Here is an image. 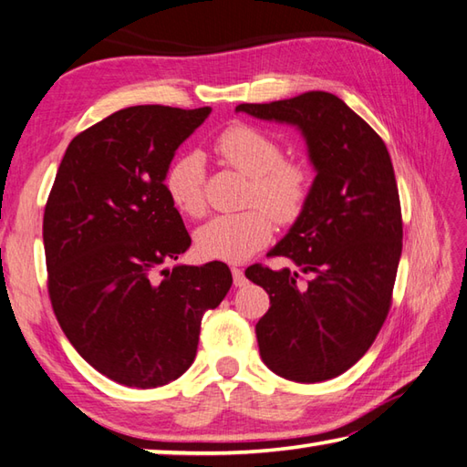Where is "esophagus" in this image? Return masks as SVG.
Segmentation results:
<instances>
[{
  "instance_id": "1",
  "label": "esophagus",
  "mask_w": 467,
  "mask_h": 467,
  "mask_svg": "<svg viewBox=\"0 0 467 467\" xmlns=\"http://www.w3.org/2000/svg\"><path fill=\"white\" fill-rule=\"evenodd\" d=\"M232 275H234V284H235V286H244V284H245V275H244V270H242V268H235V265H232Z\"/></svg>"
}]
</instances>
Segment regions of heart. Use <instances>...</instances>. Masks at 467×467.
<instances>
[{"label": "heart", "mask_w": 467, "mask_h": 467, "mask_svg": "<svg viewBox=\"0 0 467 467\" xmlns=\"http://www.w3.org/2000/svg\"><path fill=\"white\" fill-rule=\"evenodd\" d=\"M217 153L237 173L250 179L245 193L247 212L217 215L195 234L197 252L203 258L242 262L272 240L274 220H296L310 193V171L304 163L282 159L280 142L265 132L235 125L215 142ZM171 202L181 213H205V161L199 153L181 155L165 175Z\"/></svg>", "instance_id": "b5f03b06"}]
</instances>
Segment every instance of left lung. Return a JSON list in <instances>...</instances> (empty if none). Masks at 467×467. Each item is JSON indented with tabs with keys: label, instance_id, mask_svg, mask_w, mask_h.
<instances>
[{
	"label": "left lung",
	"instance_id": "1",
	"mask_svg": "<svg viewBox=\"0 0 467 467\" xmlns=\"http://www.w3.org/2000/svg\"><path fill=\"white\" fill-rule=\"evenodd\" d=\"M235 110L296 127L317 171L296 222L268 252L296 270L255 264L245 275L270 294L255 325L265 367L296 383H320L367 353L391 306L403 247L391 157L383 139L330 92Z\"/></svg>",
	"mask_w": 467,
	"mask_h": 467
}]
</instances>
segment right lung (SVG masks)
<instances>
[{
	"mask_svg": "<svg viewBox=\"0 0 467 467\" xmlns=\"http://www.w3.org/2000/svg\"><path fill=\"white\" fill-rule=\"evenodd\" d=\"M209 112L140 104L110 114L72 139L47 197L54 314L80 357L120 385L183 375L203 314L232 288L223 262L165 268L192 245L165 175Z\"/></svg>",
	"mask_w": 467,
	"mask_h": 467,
	"instance_id": "right-lung-1",
	"label": "right lung"
}]
</instances>
